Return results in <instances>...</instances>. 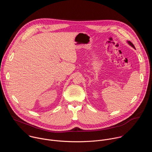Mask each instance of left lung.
<instances>
[{
	"instance_id": "left-lung-1",
	"label": "left lung",
	"mask_w": 152,
	"mask_h": 152,
	"mask_svg": "<svg viewBox=\"0 0 152 152\" xmlns=\"http://www.w3.org/2000/svg\"><path fill=\"white\" fill-rule=\"evenodd\" d=\"M127 42L128 43V44L130 45V46H131V47H132L133 48H134L135 49V46H134V45L132 44V43L131 42V41H127Z\"/></svg>"
}]
</instances>
